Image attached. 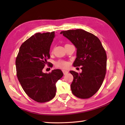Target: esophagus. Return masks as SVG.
<instances>
[{"label": "esophagus", "mask_w": 125, "mask_h": 125, "mask_svg": "<svg viewBox=\"0 0 125 125\" xmlns=\"http://www.w3.org/2000/svg\"><path fill=\"white\" fill-rule=\"evenodd\" d=\"M62 72H63V74H66L68 73L69 71H66V70H62Z\"/></svg>", "instance_id": "obj_1"}]
</instances>
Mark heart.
<instances>
[{
	"instance_id": "heart-1",
	"label": "heart",
	"mask_w": 125,
	"mask_h": 125,
	"mask_svg": "<svg viewBox=\"0 0 125 125\" xmlns=\"http://www.w3.org/2000/svg\"><path fill=\"white\" fill-rule=\"evenodd\" d=\"M55 65L56 67L60 68V69H66L69 67V63L65 60H59L55 62Z\"/></svg>"
}]
</instances>
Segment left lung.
Masks as SVG:
<instances>
[{
	"label": "left lung",
	"instance_id": "left-lung-1",
	"mask_svg": "<svg viewBox=\"0 0 125 125\" xmlns=\"http://www.w3.org/2000/svg\"><path fill=\"white\" fill-rule=\"evenodd\" d=\"M77 48L74 67L81 66L82 72L73 71L71 84L72 94L76 97L85 99L92 97L102 85L106 73L107 54L97 36L82 29L69 30L60 32Z\"/></svg>",
	"mask_w": 125,
	"mask_h": 125
}]
</instances>
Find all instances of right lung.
Listing matches in <instances>:
<instances>
[{
  "instance_id": "obj_1",
  "label": "right lung",
  "mask_w": 125,
  "mask_h": 125,
  "mask_svg": "<svg viewBox=\"0 0 125 125\" xmlns=\"http://www.w3.org/2000/svg\"><path fill=\"white\" fill-rule=\"evenodd\" d=\"M54 31L35 34L21 46L16 59L17 76L27 95L39 103L48 102L55 97V83L63 76L59 69L44 73L42 70L50 62L49 50ZM51 67L52 65H49Z\"/></svg>"
}]
</instances>
